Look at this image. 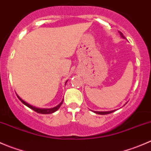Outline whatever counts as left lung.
<instances>
[{
	"label": "left lung",
	"instance_id": "obj_1",
	"mask_svg": "<svg viewBox=\"0 0 151 151\" xmlns=\"http://www.w3.org/2000/svg\"><path fill=\"white\" fill-rule=\"evenodd\" d=\"M120 33V36H121V37L122 38V39H126L125 38V36H123V34L121 32L118 31ZM115 109H114V110H111V111H106V112H99V111H93V112H95L96 114H99V115H106V114H109V113H112V112H115Z\"/></svg>",
	"mask_w": 151,
	"mask_h": 151
}]
</instances>
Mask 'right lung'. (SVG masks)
I'll return each mask as SVG.
<instances>
[{"instance_id": "1", "label": "right lung", "mask_w": 151, "mask_h": 151, "mask_svg": "<svg viewBox=\"0 0 151 151\" xmlns=\"http://www.w3.org/2000/svg\"><path fill=\"white\" fill-rule=\"evenodd\" d=\"M67 82H68V80H67V81L66 82L65 85L66 84ZM17 96L18 99H19L21 101H22V103H23V104H25V106H27L28 107L30 108V109H33V110H34L35 112H38V113H40V114H51V113H53V112H55V111H57L58 109L60 108V106H61V104H63V99L61 101V102L60 103V104H58L57 106H55V107H52V108H48V109H47V108H46V109H45V108H39V107H36V106H32L31 104L27 103L26 101H25L23 99H21L20 97H19V96L17 95Z\"/></svg>"}]
</instances>
